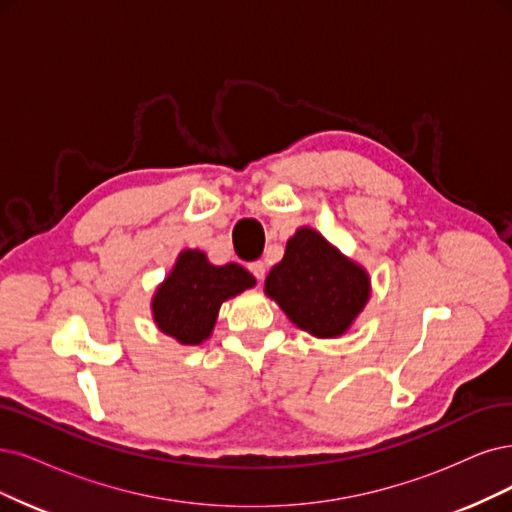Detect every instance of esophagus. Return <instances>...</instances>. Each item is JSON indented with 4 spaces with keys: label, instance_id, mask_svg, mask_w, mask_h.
Returning a JSON list of instances; mask_svg holds the SVG:
<instances>
[{
    "label": "esophagus",
    "instance_id": "34e87169",
    "mask_svg": "<svg viewBox=\"0 0 512 512\" xmlns=\"http://www.w3.org/2000/svg\"><path fill=\"white\" fill-rule=\"evenodd\" d=\"M249 272L261 282L263 278H266V263H263V261H253V263H249Z\"/></svg>",
    "mask_w": 512,
    "mask_h": 512
}]
</instances>
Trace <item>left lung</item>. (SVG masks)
<instances>
[{
    "instance_id": "left-lung-1",
    "label": "left lung",
    "mask_w": 512,
    "mask_h": 512,
    "mask_svg": "<svg viewBox=\"0 0 512 512\" xmlns=\"http://www.w3.org/2000/svg\"><path fill=\"white\" fill-rule=\"evenodd\" d=\"M266 293L316 337L342 335L369 299V278L314 230L301 227L270 270Z\"/></svg>"
}]
</instances>
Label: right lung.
Segmentation results:
<instances>
[{
    "mask_svg": "<svg viewBox=\"0 0 512 512\" xmlns=\"http://www.w3.org/2000/svg\"><path fill=\"white\" fill-rule=\"evenodd\" d=\"M253 285L238 263L211 266L204 253L183 251L154 297V320L177 342L196 346L211 335L223 301Z\"/></svg>",
    "mask_w": 512,
    "mask_h": 512,
    "instance_id": "right-lung-1",
    "label": "right lung"
}]
</instances>
